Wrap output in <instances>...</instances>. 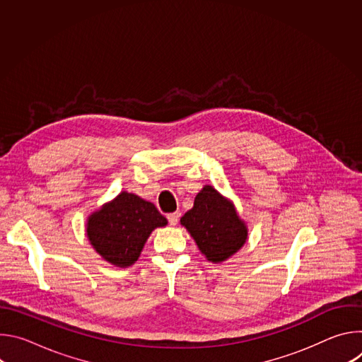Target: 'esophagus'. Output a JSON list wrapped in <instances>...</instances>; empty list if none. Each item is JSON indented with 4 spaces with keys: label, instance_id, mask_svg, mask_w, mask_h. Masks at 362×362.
Masks as SVG:
<instances>
[{
    "label": "esophagus",
    "instance_id": "1",
    "mask_svg": "<svg viewBox=\"0 0 362 362\" xmlns=\"http://www.w3.org/2000/svg\"><path fill=\"white\" fill-rule=\"evenodd\" d=\"M179 218H180V214L179 212H175V214H169L168 215V221L172 226H176L177 222H179Z\"/></svg>",
    "mask_w": 362,
    "mask_h": 362
}]
</instances>
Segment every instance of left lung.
<instances>
[{"label":"left lung","instance_id":"obj_1","mask_svg":"<svg viewBox=\"0 0 362 362\" xmlns=\"http://www.w3.org/2000/svg\"><path fill=\"white\" fill-rule=\"evenodd\" d=\"M202 255L212 264L233 256L247 239V226L230 199L206 185L196 194L193 208L180 218Z\"/></svg>","mask_w":362,"mask_h":362}]
</instances>
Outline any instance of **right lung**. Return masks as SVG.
Returning <instances> with one entry per match:
<instances>
[{
	"mask_svg": "<svg viewBox=\"0 0 362 362\" xmlns=\"http://www.w3.org/2000/svg\"><path fill=\"white\" fill-rule=\"evenodd\" d=\"M166 225L168 219L151 202L124 190L87 218L86 233L103 259L127 268L139 259L151 232Z\"/></svg>",
	"mask_w": 362,
	"mask_h": 362,
	"instance_id": "obj_1",
	"label": "right lung"
}]
</instances>
